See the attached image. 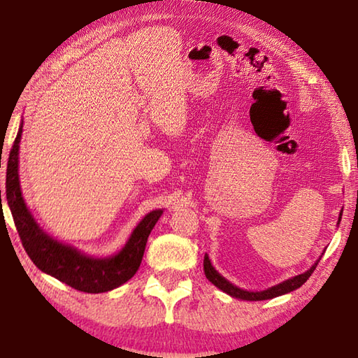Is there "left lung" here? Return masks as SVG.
<instances>
[{"label": "left lung", "mask_w": 358, "mask_h": 358, "mask_svg": "<svg viewBox=\"0 0 358 358\" xmlns=\"http://www.w3.org/2000/svg\"><path fill=\"white\" fill-rule=\"evenodd\" d=\"M341 213H339V221H341ZM320 260V259H319ZM319 260L316 264H314L310 270L305 271V273L301 275H296L294 278H290V280L282 281L280 284H276V286L266 289V290H260V292H250V290H243L237 286H234L232 282H229L226 278L221 276L217 271L215 270V266L211 265L210 259L207 254H205V259H203V271H205V276H207V280L210 282H213L217 289H221L222 292L229 294L230 296H234V299H240V300H250V301H257V300H270V299H275V296H280L284 294H289L292 292V290L299 289L300 286H303L308 281V278L313 275V271L316 270V266L319 264Z\"/></svg>", "instance_id": "left-lung-1"}]
</instances>
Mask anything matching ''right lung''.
<instances>
[{"label": "right lung", "mask_w": 358, "mask_h": 358, "mask_svg": "<svg viewBox=\"0 0 358 358\" xmlns=\"http://www.w3.org/2000/svg\"><path fill=\"white\" fill-rule=\"evenodd\" d=\"M23 123L12 145L6 171V199L14 217L17 232L29 259L41 271L57 278L80 292L101 294L129 281L141 266L145 246L162 210H153L137 224L123 250L110 257H90L76 248L53 240L29 213L22 197L19 180V148ZM1 194V191H0Z\"/></svg>", "instance_id": "1"}]
</instances>
